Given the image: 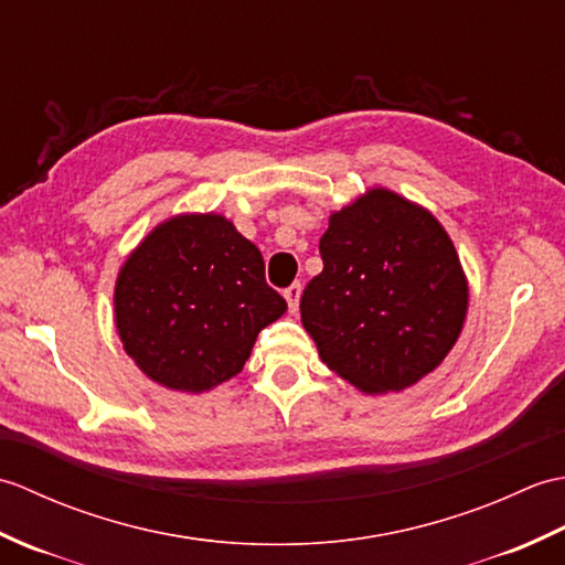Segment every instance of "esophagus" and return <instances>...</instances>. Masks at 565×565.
Returning <instances> with one entry per match:
<instances>
[{
  "label": "esophagus",
  "instance_id": "34e87169",
  "mask_svg": "<svg viewBox=\"0 0 565 565\" xmlns=\"http://www.w3.org/2000/svg\"><path fill=\"white\" fill-rule=\"evenodd\" d=\"M301 294H303V286L301 284H291L289 286V289H286L284 291V298H286V303H289V310H291V313H296V310H298V301H301Z\"/></svg>",
  "mask_w": 565,
  "mask_h": 565
}]
</instances>
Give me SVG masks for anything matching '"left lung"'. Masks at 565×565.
<instances>
[{
    "label": "left lung",
    "instance_id": "left-lung-1",
    "mask_svg": "<svg viewBox=\"0 0 565 565\" xmlns=\"http://www.w3.org/2000/svg\"><path fill=\"white\" fill-rule=\"evenodd\" d=\"M301 320L330 371L366 395L405 391L459 340L468 281L449 233L386 186L330 213Z\"/></svg>",
    "mask_w": 565,
    "mask_h": 565
}]
</instances>
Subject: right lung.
Returning a JSON list of instances; mask_svg holds the SVG:
<instances>
[{
    "instance_id": "right-lung-1",
    "label": "right lung",
    "mask_w": 565,
    "mask_h": 565,
    "mask_svg": "<svg viewBox=\"0 0 565 565\" xmlns=\"http://www.w3.org/2000/svg\"><path fill=\"white\" fill-rule=\"evenodd\" d=\"M286 313L255 243L221 213L154 225L118 269L114 320L150 381L206 393L243 371L262 328Z\"/></svg>"
}]
</instances>
